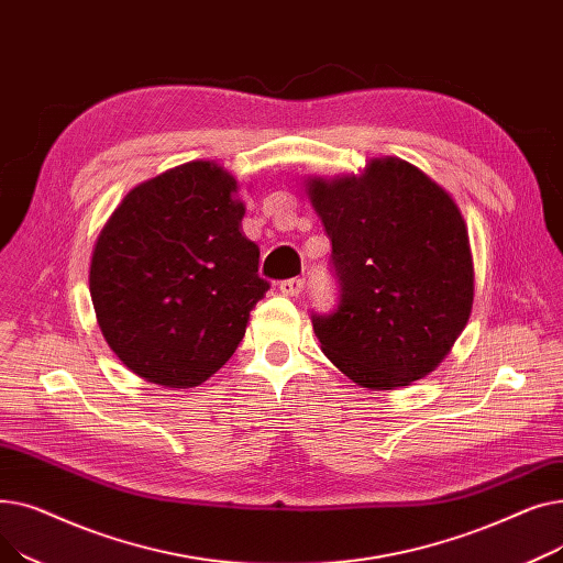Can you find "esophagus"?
<instances>
[{
	"instance_id": "1",
	"label": "esophagus",
	"mask_w": 563,
	"mask_h": 563,
	"mask_svg": "<svg viewBox=\"0 0 563 563\" xmlns=\"http://www.w3.org/2000/svg\"><path fill=\"white\" fill-rule=\"evenodd\" d=\"M301 291H303L301 278H289V280L280 283V294H285V297H299Z\"/></svg>"
}]
</instances>
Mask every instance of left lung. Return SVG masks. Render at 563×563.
Listing matches in <instances>:
<instances>
[{
  "label": "left lung",
  "mask_w": 563,
  "mask_h": 563,
  "mask_svg": "<svg viewBox=\"0 0 563 563\" xmlns=\"http://www.w3.org/2000/svg\"><path fill=\"white\" fill-rule=\"evenodd\" d=\"M333 242L342 299L312 317L327 358L367 390H397L431 374L463 333L475 262L450 191L399 157L351 175L303 180Z\"/></svg>",
  "instance_id": "8db88e82"
}]
</instances>
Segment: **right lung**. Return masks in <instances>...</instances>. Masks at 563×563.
Here are the masks:
<instances>
[{
	"mask_svg": "<svg viewBox=\"0 0 563 563\" xmlns=\"http://www.w3.org/2000/svg\"><path fill=\"white\" fill-rule=\"evenodd\" d=\"M240 180L212 159L159 173L118 202L88 266L98 327L130 372L189 390L242 342L269 283L242 232Z\"/></svg>",
	"mask_w": 563,
	"mask_h": 563,
	"instance_id": "obj_1",
	"label": "right lung"
}]
</instances>
